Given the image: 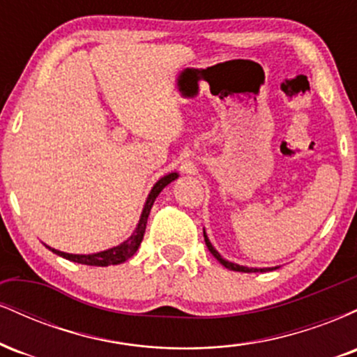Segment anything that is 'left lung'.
I'll list each match as a JSON object with an SVG mask.
<instances>
[{
	"mask_svg": "<svg viewBox=\"0 0 357 357\" xmlns=\"http://www.w3.org/2000/svg\"><path fill=\"white\" fill-rule=\"evenodd\" d=\"M203 236H204V241H206V247H208V250H210V252L213 253V257H215L216 260H218L220 264L223 265L225 268H228V270H235V272H245V273L268 272V270H275V268H278V267H268V268H253V267H245V265H238V264H233V261H228V260H225V258L221 257L220 253H218V250H216V248L213 247V245H211V241H210V238H208V235H206V231H204V228H203Z\"/></svg>",
	"mask_w": 357,
	"mask_h": 357,
	"instance_id": "1",
	"label": "left lung"
}]
</instances>
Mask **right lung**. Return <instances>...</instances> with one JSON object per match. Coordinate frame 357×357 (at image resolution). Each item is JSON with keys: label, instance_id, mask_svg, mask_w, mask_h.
Wrapping results in <instances>:
<instances>
[{"label": "right lung", "instance_id": "1", "mask_svg": "<svg viewBox=\"0 0 357 357\" xmlns=\"http://www.w3.org/2000/svg\"><path fill=\"white\" fill-rule=\"evenodd\" d=\"M178 178H179L178 173H169L155 181L153 190H151L149 195H147L144 208H142L141 218H139V223L136 225V228H134V231L130 233L129 238L122 241V243H119L117 247L102 250V252H97V253H87V255L60 252V250L48 247V245H45V247H47L48 250H52V252L56 253V255L67 258V260H70V261H75V264H82V265H92V267H107V265L124 264L126 260H129V258L137 252L139 245H141L142 238H144L147 218H149L151 208H153V204L155 202V198L159 196V192L165 190L167 184L173 183L174 179H178Z\"/></svg>", "mask_w": 357, "mask_h": 357}]
</instances>
